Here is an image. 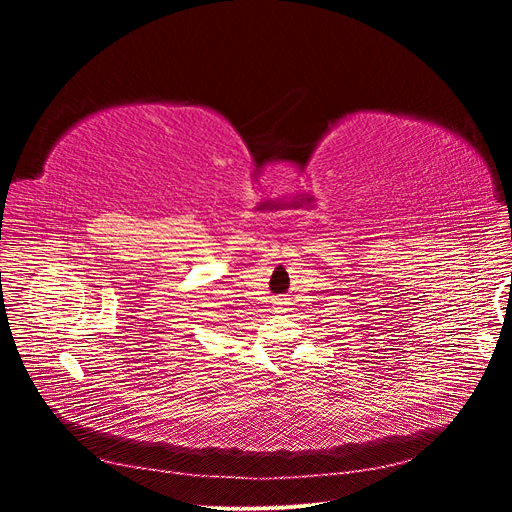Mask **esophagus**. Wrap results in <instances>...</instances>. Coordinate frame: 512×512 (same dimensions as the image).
I'll list each match as a JSON object with an SVG mask.
<instances>
[{"instance_id": "esophagus-1", "label": "esophagus", "mask_w": 512, "mask_h": 512, "mask_svg": "<svg viewBox=\"0 0 512 512\" xmlns=\"http://www.w3.org/2000/svg\"><path fill=\"white\" fill-rule=\"evenodd\" d=\"M282 305H284V301H277V309H284Z\"/></svg>"}]
</instances>
